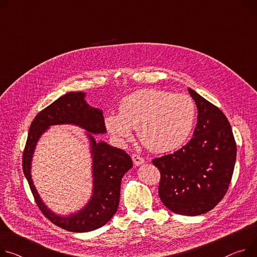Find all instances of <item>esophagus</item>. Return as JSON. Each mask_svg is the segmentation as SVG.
<instances>
[{"label":"esophagus","instance_id":"34e87169","mask_svg":"<svg viewBox=\"0 0 257 257\" xmlns=\"http://www.w3.org/2000/svg\"><path fill=\"white\" fill-rule=\"evenodd\" d=\"M132 159H133V162H134V164H135V166H141V165H143L144 164V160L142 159L141 156H139V155H137V154H133L132 155Z\"/></svg>","mask_w":257,"mask_h":257}]
</instances>
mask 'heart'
Segmentation results:
<instances>
[{"instance_id":"obj_1","label":"heart","mask_w":257,"mask_h":257,"mask_svg":"<svg viewBox=\"0 0 257 257\" xmlns=\"http://www.w3.org/2000/svg\"><path fill=\"white\" fill-rule=\"evenodd\" d=\"M196 109L183 93L145 88L124 96L118 113L105 116V126L113 139L124 144L137 128L141 142L153 152H170L180 147L193 128Z\"/></svg>"}]
</instances>
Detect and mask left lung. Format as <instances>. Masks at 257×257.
I'll return each mask as SVG.
<instances>
[{"instance_id": "8db88e82", "label": "left lung", "mask_w": 257, "mask_h": 257, "mask_svg": "<svg viewBox=\"0 0 257 257\" xmlns=\"http://www.w3.org/2000/svg\"><path fill=\"white\" fill-rule=\"evenodd\" d=\"M188 91L197 108L191 140L152 163L161 172L159 193L163 204L174 213L196 216L212 210L226 193L236 146L221 110L193 89L188 87Z\"/></svg>"}]
</instances>
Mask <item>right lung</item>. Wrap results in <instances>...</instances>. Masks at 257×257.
<instances>
[{
    "label": "right lung",
    "instance_id": "right-lung-1",
    "mask_svg": "<svg viewBox=\"0 0 257 257\" xmlns=\"http://www.w3.org/2000/svg\"><path fill=\"white\" fill-rule=\"evenodd\" d=\"M85 92L70 91L38 113L31 123L23 156V170L38 207L47 218L66 230L86 232L105 225L119 205L120 184L123 175L133 167L131 156L106 142H96L93 135L105 134L103 111L85 101ZM73 124L83 128L90 141L92 154L93 193L86 205L77 212L60 215L51 211L38 195L30 170L36 143L52 125Z\"/></svg>",
    "mask_w": 257,
    "mask_h": 257
}]
</instances>
